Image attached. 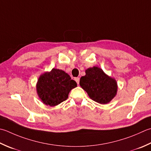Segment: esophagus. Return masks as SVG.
<instances>
[{
	"mask_svg": "<svg viewBox=\"0 0 151 151\" xmlns=\"http://www.w3.org/2000/svg\"><path fill=\"white\" fill-rule=\"evenodd\" d=\"M75 81L76 82V83H77V84H79V81H80V78H78V77L75 78Z\"/></svg>",
	"mask_w": 151,
	"mask_h": 151,
	"instance_id": "1",
	"label": "esophagus"
}]
</instances>
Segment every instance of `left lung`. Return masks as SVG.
Wrapping results in <instances>:
<instances>
[{
  "instance_id": "obj_1",
  "label": "left lung",
  "mask_w": 151,
  "mask_h": 151,
  "mask_svg": "<svg viewBox=\"0 0 151 151\" xmlns=\"http://www.w3.org/2000/svg\"><path fill=\"white\" fill-rule=\"evenodd\" d=\"M80 86L91 99L100 104L110 102L116 95L118 89L116 80L96 66L86 70V75L80 80Z\"/></svg>"
}]
</instances>
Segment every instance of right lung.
<instances>
[{
	"mask_svg": "<svg viewBox=\"0 0 151 151\" xmlns=\"http://www.w3.org/2000/svg\"><path fill=\"white\" fill-rule=\"evenodd\" d=\"M76 82L65 71L52 69L40 76L37 91L41 101L46 105H58L68 98L70 91L76 87Z\"/></svg>",
	"mask_w": 151,
	"mask_h": 151,
	"instance_id": "1",
	"label": "right lung"
}]
</instances>
